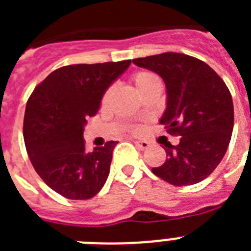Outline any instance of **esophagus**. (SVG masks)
I'll use <instances>...</instances> for the list:
<instances>
[{
	"mask_svg": "<svg viewBox=\"0 0 251 251\" xmlns=\"http://www.w3.org/2000/svg\"><path fill=\"white\" fill-rule=\"evenodd\" d=\"M134 145H136V147L141 151H146L150 148V143H148L147 141H136L134 142Z\"/></svg>",
	"mask_w": 251,
	"mask_h": 251,
	"instance_id": "obj_1",
	"label": "esophagus"
}]
</instances>
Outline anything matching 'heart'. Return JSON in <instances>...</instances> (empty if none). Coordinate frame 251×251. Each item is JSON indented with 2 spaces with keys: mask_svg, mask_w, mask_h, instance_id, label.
<instances>
[{
  "mask_svg": "<svg viewBox=\"0 0 251 251\" xmlns=\"http://www.w3.org/2000/svg\"><path fill=\"white\" fill-rule=\"evenodd\" d=\"M154 80H158L157 79L156 75H153L152 73H148V72H139L136 73V74L133 75V81L136 84L137 89H141L143 86H146L147 84L152 83ZM106 99H108V93H105V95L103 97V103H105Z\"/></svg>",
  "mask_w": 251,
  "mask_h": 251,
  "instance_id": "b5f03b06",
  "label": "heart"
}]
</instances>
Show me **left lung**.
Listing matches in <instances>:
<instances>
[{
	"mask_svg": "<svg viewBox=\"0 0 251 251\" xmlns=\"http://www.w3.org/2000/svg\"><path fill=\"white\" fill-rule=\"evenodd\" d=\"M133 64L163 79L167 98L159 123L181 136L152 172L174 186L201 182L220 163L231 139L234 105L227 86L207 64L185 54L163 52L133 59Z\"/></svg>",
	"mask_w": 251,
	"mask_h": 251,
	"instance_id": "8db88e82",
	"label": "left lung"
}]
</instances>
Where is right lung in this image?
<instances>
[{
	"instance_id": "right-lung-1",
	"label": "right lung",
	"mask_w": 251,
	"mask_h": 251,
	"mask_svg": "<svg viewBox=\"0 0 251 251\" xmlns=\"http://www.w3.org/2000/svg\"><path fill=\"white\" fill-rule=\"evenodd\" d=\"M129 65L130 60L63 66L28 98L24 119L27 154L44 182L66 199H92L108 178L118 142L86 152L84 127L98 113L106 89Z\"/></svg>"
}]
</instances>
